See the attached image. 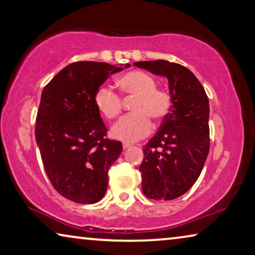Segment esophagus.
Returning <instances> with one entry per match:
<instances>
[{
    "label": "esophagus",
    "mask_w": 255,
    "mask_h": 255,
    "mask_svg": "<svg viewBox=\"0 0 255 255\" xmlns=\"http://www.w3.org/2000/svg\"><path fill=\"white\" fill-rule=\"evenodd\" d=\"M129 147H130V144H127V143L123 144V148H124V149H127V148H129Z\"/></svg>",
    "instance_id": "obj_1"
}]
</instances>
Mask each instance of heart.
I'll return each instance as SVG.
<instances>
[{
  "label": "heart",
  "instance_id": "obj_1",
  "mask_svg": "<svg viewBox=\"0 0 255 255\" xmlns=\"http://www.w3.org/2000/svg\"><path fill=\"white\" fill-rule=\"evenodd\" d=\"M118 85L126 96L136 97L132 103L133 114L118 120L111 128V136L124 143H135L148 136L153 125L150 118L162 120L170 114L171 94L157 89V82L143 71H132L118 80ZM94 105L107 119L118 117L123 109L122 98L110 86L103 84L94 93Z\"/></svg>",
  "mask_w": 255,
  "mask_h": 255
}]
</instances>
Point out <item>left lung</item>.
I'll use <instances>...</instances> for the list:
<instances>
[{"label": "left lung", "mask_w": 255, "mask_h": 255, "mask_svg": "<svg viewBox=\"0 0 255 255\" xmlns=\"http://www.w3.org/2000/svg\"><path fill=\"white\" fill-rule=\"evenodd\" d=\"M135 66L169 81L170 114L144 146L141 190L154 200H172L192 187L209 153V101L193 73L167 60L136 62Z\"/></svg>", "instance_id": "8db88e82"}]
</instances>
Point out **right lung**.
Segmentation results:
<instances>
[{
  "label": "right lung",
  "mask_w": 255,
  "mask_h": 255,
  "mask_svg": "<svg viewBox=\"0 0 255 255\" xmlns=\"http://www.w3.org/2000/svg\"><path fill=\"white\" fill-rule=\"evenodd\" d=\"M129 66L72 63L42 90L36 141L47 176L68 200L96 204L106 195L108 171L123 145L106 138L107 127L94 105V93L111 74Z\"/></svg>",
  "instance_id": "right-lung-1"
}]
</instances>
